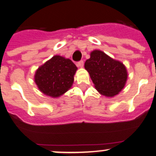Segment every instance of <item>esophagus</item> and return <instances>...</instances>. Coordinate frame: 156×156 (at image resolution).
<instances>
[{
    "instance_id": "esophagus-1",
    "label": "esophagus",
    "mask_w": 156,
    "mask_h": 156,
    "mask_svg": "<svg viewBox=\"0 0 156 156\" xmlns=\"http://www.w3.org/2000/svg\"><path fill=\"white\" fill-rule=\"evenodd\" d=\"M76 65L78 66V67H83V61H78V62L76 64Z\"/></svg>"
}]
</instances>
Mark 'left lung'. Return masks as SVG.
Wrapping results in <instances>:
<instances>
[{
    "label": "left lung",
    "mask_w": 156,
    "mask_h": 156,
    "mask_svg": "<svg viewBox=\"0 0 156 156\" xmlns=\"http://www.w3.org/2000/svg\"><path fill=\"white\" fill-rule=\"evenodd\" d=\"M95 89L101 95L113 97L122 90L127 80L124 64L100 50H93L84 64Z\"/></svg>",
    "instance_id": "1"
}]
</instances>
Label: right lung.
Listing matches in <instances>:
<instances>
[{
    "mask_svg": "<svg viewBox=\"0 0 156 156\" xmlns=\"http://www.w3.org/2000/svg\"><path fill=\"white\" fill-rule=\"evenodd\" d=\"M77 69L70 59L55 55L36 70L35 82L44 95L58 98L71 88Z\"/></svg>",
    "mask_w": 156,
    "mask_h": 156,
    "instance_id": "obj_1",
    "label": "right lung"
}]
</instances>
